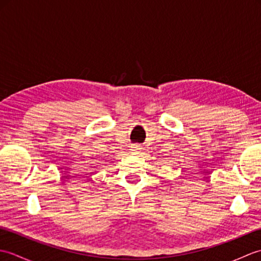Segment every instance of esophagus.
Here are the masks:
<instances>
[{
    "mask_svg": "<svg viewBox=\"0 0 261 261\" xmlns=\"http://www.w3.org/2000/svg\"><path fill=\"white\" fill-rule=\"evenodd\" d=\"M140 149H141V147L139 145H135L134 147H132V150H134L135 152H139Z\"/></svg>",
    "mask_w": 261,
    "mask_h": 261,
    "instance_id": "obj_1",
    "label": "esophagus"
}]
</instances>
